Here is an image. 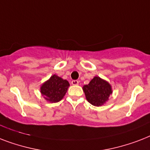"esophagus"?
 <instances>
[{
    "label": "esophagus",
    "instance_id": "1",
    "mask_svg": "<svg viewBox=\"0 0 150 150\" xmlns=\"http://www.w3.org/2000/svg\"><path fill=\"white\" fill-rule=\"evenodd\" d=\"M78 84H79V81L78 80H72L71 81V85H73V86H77Z\"/></svg>",
    "mask_w": 150,
    "mask_h": 150
}]
</instances>
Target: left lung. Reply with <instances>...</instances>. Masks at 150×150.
Returning a JSON list of instances; mask_svg holds the SVG:
<instances>
[{"mask_svg": "<svg viewBox=\"0 0 150 150\" xmlns=\"http://www.w3.org/2000/svg\"><path fill=\"white\" fill-rule=\"evenodd\" d=\"M86 100L93 106H101L107 101L112 93L110 85L98 76L94 77L88 85L82 88Z\"/></svg>", "mask_w": 150, "mask_h": 150, "instance_id": "obj_1", "label": "left lung"}]
</instances>
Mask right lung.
I'll use <instances>...</instances> for the list:
<instances>
[{
    "label": "right lung",
    "mask_w": 150,
    "mask_h": 150,
    "mask_svg": "<svg viewBox=\"0 0 150 150\" xmlns=\"http://www.w3.org/2000/svg\"><path fill=\"white\" fill-rule=\"evenodd\" d=\"M69 86V82L67 80L62 79L57 75H54L42 85L40 92L47 101L57 103L63 98Z\"/></svg>",
    "instance_id": "add662e5"
}]
</instances>
